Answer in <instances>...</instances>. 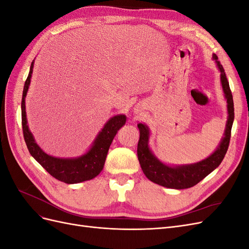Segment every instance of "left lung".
<instances>
[{
  "label": "left lung",
  "instance_id": "left-lung-1",
  "mask_svg": "<svg viewBox=\"0 0 249 249\" xmlns=\"http://www.w3.org/2000/svg\"><path fill=\"white\" fill-rule=\"evenodd\" d=\"M213 58L216 60L218 69L220 70L221 72V84L223 88V92L225 94V97H227L228 102L229 118L227 129H225L224 133V137L220 143L219 147H218L212 155L207 158L206 160L192 165H186V166L178 167L167 166V165H165L158 160L149 150L147 144L149 132L147 126L142 124H138L140 138L137 145V156L140 166L145 177L149 180H152V182L158 185L172 188V189H187V188L193 187L194 185L198 184L201 179L205 178L209 173H211L215 168L219 166L225 154L228 152L231 140L232 122L233 117H235V113H233L232 94L223 67L219 61H217L218 57L216 55H213Z\"/></svg>",
  "mask_w": 249,
  "mask_h": 249
}]
</instances>
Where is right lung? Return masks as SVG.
I'll return each mask as SVG.
<instances>
[{
    "label": "right lung",
    "mask_w": 249,
    "mask_h": 249,
    "mask_svg": "<svg viewBox=\"0 0 249 249\" xmlns=\"http://www.w3.org/2000/svg\"><path fill=\"white\" fill-rule=\"evenodd\" d=\"M33 64L34 62H32L31 67H30V72L25 82L21 99L22 134H24L29 153L52 177H54L60 182L66 184H77L95 178L100 175V172L104 168V164L106 161V157L113 138L115 137L120 127L125 124V115H116L112 117L105 124L99 136L96 137L92 147L84 156L77 158V159H60V158L47 155L37 145L27 124L25 97L30 82H31Z\"/></svg>",
    "instance_id": "1"
}]
</instances>
